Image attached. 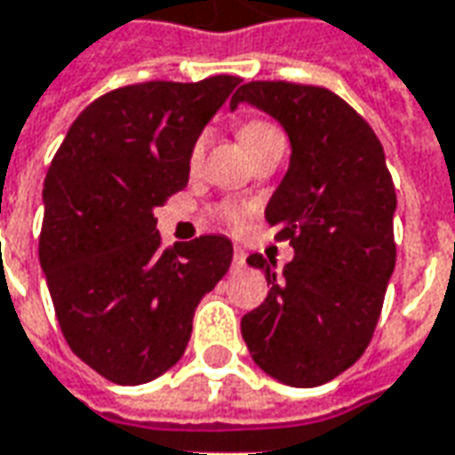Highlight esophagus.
Wrapping results in <instances>:
<instances>
[{
  "instance_id": "1",
  "label": "esophagus",
  "mask_w": 455,
  "mask_h": 455,
  "mask_svg": "<svg viewBox=\"0 0 455 455\" xmlns=\"http://www.w3.org/2000/svg\"><path fill=\"white\" fill-rule=\"evenodd\" d=\"M243 266H246V253L241 246H236L234 249V268H243Z\"/></svg>"
}]
</instances>
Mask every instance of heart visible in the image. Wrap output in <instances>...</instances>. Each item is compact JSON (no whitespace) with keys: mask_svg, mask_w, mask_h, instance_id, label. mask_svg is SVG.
<instances>
[{"mask_svg":"<svg viewBox=\"0 0 455 455\" xmlns=\"http://www.w3.org/2000/svg\"><path fill=\"white\" fill-rule=\"evenodd\" d=\"M281 130L275 128V125H271V123H263V120H249V123H243L241 125V130H238V140H241V145L243 148H249V145H253V142H259V140L263 138H271V135H278ZM202 157V140L195 145V150H192V160H199ZM224 217L228 219V221H238L241 219V212L238 209H227L224 212Z\"/></svg>","mask_w":455,"mask_h":455,"instance_id":"obj_1","label":"heart"}]
</instances>
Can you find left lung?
Here are the masks:
<instances>
[{
    "label": "left lung",
    "mask_w": 455,
    "mask_h": 455,
    "mask_svg": "<svg viewBox=\"0 0 455 455\" xmlns=\"http://www.w3.org/2000/svg\"><path fill=\"white\" fill-rule=\"evenodd\" d=\"M281 123L291 140L288 172L266 206L275 238L295 256L251 253L271 291L241 317L253 362L291 387H320L367 349L394 273V195L382 142L367 120L327 88L251 81L231 98Z\"/></svg>",
    "instance_id": "8db88e82"
}]
</instances>
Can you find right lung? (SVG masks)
Instances as JSON below:
<instances>
[{"label":"right lung","instance_id":"obj_1","mask_svg":"<svg viewBox=\"0 0 455 455\" xmlns=\"http://www.w3.org/2000/svg\"><path fill=\"white\" fill-rule=\"evenodd\" d=\"M238 84L110 91L73 120L51 162L41 271L68 347L110 382H152L177 364L196 305L231 266L221 234L162 249L155 209L187 187L196 140Z\"/></svg>","mask_w":455,"mask_h":455}]
</instances>
